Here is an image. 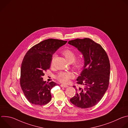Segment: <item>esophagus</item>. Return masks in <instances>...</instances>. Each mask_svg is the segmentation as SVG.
<instances>
[{
    "mask_svg": "<svg viewBox=\"0 0 128 128\" xmlns=\"http://www.w3.org/2000/svg\"><path fill=\"white\" fill-rule=\"evenodd\" d=\"M60 86H61V87H63V88H67V87H68V86L66 85V84H61L60 85Z\"/></svg>",
    "mask_w": 128,
    "mask_h": 128,
    "instance_id": "1",
    "label": "esophagus"
}]
</instances>
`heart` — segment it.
Listing matches in <instances>:
<instances>
[{
    "label": "heart",
    "mask_w": 128,
    "mask_h": 128,
    "mask_svg": "<svg viewBox=\"0 0 128 128\" xmlns=\"http://www.w3.org/2000/svg\"><path fill=\"white\" fill-rule=\"evenodd\" d=\"M62 54L65 57L66 60L69 63L73 62V67L77 71H80L84 67V62L82 59L76 60V53L70 49H66L64 50ZM54 56L50 62V65L52 66L54 65ZM74 76L72 72L70 71H62L59 72L56 76V78L60 82L64 84L67 83L71 79L74 78Z\"/></svg>",
    "instance_id": "obj_1"
}]
</instances>
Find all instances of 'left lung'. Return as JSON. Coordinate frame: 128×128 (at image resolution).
Returning a JSON list of instances; mask_svg holds the SVG:
<instances>
[{"label":"left lung","mask_w":128,"mask_h":128,"mask_svg":"<svg viewBox=\"0 0 128 128\" xmlns=\"http://www.w3.org/2000/svg\"><path fill=\"white\" fill-rule=\"evenodd\" d=\"M68 44L82 54L84 66L77 84L82 87L76 88V94L71 103L81 108L96 105L106 92L109 84L110 65L107 54L102 46L88 38H77Z\"/></svg>","instance_id":"1"}]
</instances>
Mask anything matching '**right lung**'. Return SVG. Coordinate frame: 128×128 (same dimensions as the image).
Returning a JSON list of instances; mask_svg holds the SVG:
<instances>
[{"instance_id": "obj_1", "label": "right lung", "mask_w": 128, "mask_h": 128, "mask_svg": "<svg viewBox=\"0 0 128 128\" xmlns=\"http://www.w3.org/2000/svg\"><path fill=\"white\" fill-rule=\"evenodd\" d=\"M67 42L50 38L36 44L26 52L21 68L20 85L28 101L37 105L48 103L51 88L57 84L43 80L44 72L49 69L52 54Z\"/></svg>"}]
</instances>
